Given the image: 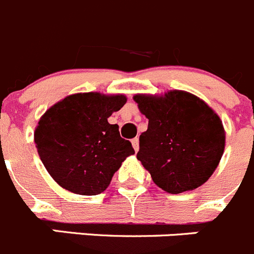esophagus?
<instances>
[{
  "mask_svg": "<svg viewBox=\"0 0 254 254\" xmlns=\"http://www.w3.org/2000/svg\"><path fill=\"white\" fill-rule=\"evenodd\" d=\"M131 142H132V146H133L134 151H136V152H137V151H138V148H139V141H138V138H137V137H136V138L132 139Z\"/></svg>",
  "mask_w": 254,
  "mask_h": 254,
  "instance_id": "1",
  "label": "esophagus"
}]
</instances>
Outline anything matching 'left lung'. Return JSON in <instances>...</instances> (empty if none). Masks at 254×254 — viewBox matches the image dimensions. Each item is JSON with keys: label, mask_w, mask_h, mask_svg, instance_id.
<instances>
[{"label": "left lung", "mask_w": 254, "mask_h": 254, "mask_svg": "<svg viewBox=\"0 0 254 254\" xmlns=\"http://www.w3.org/2000/svg\"><path fill=\"white\" fill-rule=\"evenodd\" d=\"M133 99L148 120L137 159L156 185L170 194L203 185L224 152L225 133L217 113L183 90L165 97L137 94Z\"/></svg>", "instance_id": "1"}]
</instances>
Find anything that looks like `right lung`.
Listing matches in <instances>:
<instances>
[{
  "label": "right lung",
  "mask_w": 254,
  "mask_h": 254,
  "mask_svg": "<svg viewBox=\"0 0 254 254\" xmlns=\"http://www.w3.org/2000/svg\"><path fill=\"white\" fill-rule=\"evenodd\" d=\"M125 95L78 93L49 108L35 129L44 166L62 188L97 195L108 188L126 157L133 155L108 117L125 106Z\"/></svg>",
  "instance_id": "obj_1"
}]
</instances>
